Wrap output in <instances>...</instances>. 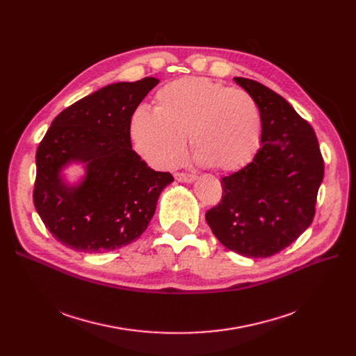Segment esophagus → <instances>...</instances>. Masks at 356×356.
<instances>
[{
	"instance_id": "obj_1",
	"label": "esophagus",
	"mask_w": 356,
	"mask_h": 356,
	"mask_svg": "<svg viewBox=\"0 0 356 356\" xmlns=\"http://www.w3.org/2000/svg\"><path fill=\"white\" fill-rule=\"evenodd\" d=\"M175 179L177 181H183V183H192L196 179V176L191 175V173H175Z\"/></svg>"
}]
</instances>
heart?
<instances>
[{
  "mask_svg": "<svg viewBox=\"0 0 356 356\" xmlns=\"http://www.w3.org/2000/svg\"><path fill=\"white\" fill-rule=\"evenodd\" d=\"M263 120L250 92L189 76L160 88L154 109L138 106L129 120L137 153L156 168L177 165L186 137L197 160L219 172L244 167L261 141Z\"/></svg>",
  "mask_w": 356,
  "mask_h": 356,
  "instance_id": "b5f03b06",
  "label": "heart"
}]
</instances>
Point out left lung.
Masks as SVG:
<instances>
[{
	"mask_svg": "<svg viewBox=\"0 0 356 356\" xmlns=\"http://www.w3.org/2000/svg\"><path fill=\"white\" fill-rule=\"evenodd\" d=\"M234 81L259 108L261 147L244 168L222 177V199L207 222L223 247L266 258L310 227L325 163L312 125L283 97L252 79Z\"/></svg>",
	"mask_w": 356,
	"mask_h": 356,
	"instance_id": "1",
	"label": "left lung"
}]
</instances>
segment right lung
I'll list each match as a JSON object with an SVG mask.
<instances>
[{
	"label": "right lung",
	"instance_id": "add662e5",
	"mask_svg": "<svg viewBox=\"0 0 356 356\" xmlns=\"http://www.w3.org/2000/svg\"><path fill=\"white\" fill-rule=\"evenodd\" d=\"M156 78L112 83L63 109L35 153L33 200L60 244L106 252L136 241L148 227L161 191L175 179L156 172L131 148L129 120ZM86 163L87 175L66 185L61 168Z\"/></svg>",
	"mask_w": 356,
	"mask_h": 356
}]
</instances>
